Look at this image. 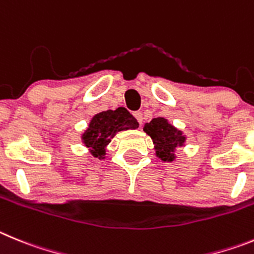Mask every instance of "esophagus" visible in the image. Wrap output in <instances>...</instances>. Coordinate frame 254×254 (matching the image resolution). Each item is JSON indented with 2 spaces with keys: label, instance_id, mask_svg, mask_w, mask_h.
<instances>
[{
  "label": "esophagus",
  "instance_id": "esophagus-1",
  "mask_svg": "<svg viewBox=\"0 0 254 254\" xmlns=\"http://www.w3.org/2000/svg\"><path fill=\"white\" fill-rule=\"evenodd\" d=\"M132 115H134V118L138 120L139 124H141V123H143V114H141V111H135V113L132 114Z\"/></svg>",
  "mask_w": 254,
  "mask_h": 254
}]
</instances>
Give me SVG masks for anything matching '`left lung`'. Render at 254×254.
Masks as SVG:
<instances>
[{"label":"left lung","instance_id":"obj_1","mask_svg":"<svg viewBox=\"0 0 254 254\" xmlns=\"http://www.w3.org/2000/svg\"><path fill=\"white\" fill-rule=\"evenodd\" d=\"M143 130L152 138L155 154L163 162L175 161L176 149L182 147L186 140L181 130L176 129L163 118L153 119L152 122L144 125Z\"/></svg>","mask_w":254,"mask_h":254}]
</instances>
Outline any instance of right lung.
<instances>
[{"label":"right lung","mask_w":254,"mask_h":254,"mask_svg":"<svg viewBox=\"0 0 254 254\" xmlns=\"http://www.w3.org/2000/svg\"><path fill=\"white\" fill-rule=\"evenodd\" d=\"M139 123L124 107L116 110H107L96 114L91 120L87 130L82 134V141L90 149L91 154L99 159H104L107 144L118 131L136 129Z\"/></svg>","instance_id":"add662e5"}]
</instances>
